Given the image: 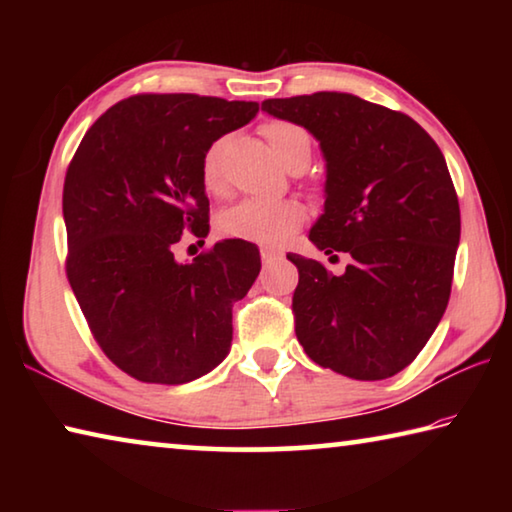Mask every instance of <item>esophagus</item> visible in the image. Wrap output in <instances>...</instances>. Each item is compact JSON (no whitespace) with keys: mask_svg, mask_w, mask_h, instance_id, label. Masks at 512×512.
<instances>
[{"mask_svg":"<svg viewBox=\"0 0 512 512\" xmlns=\"http://www.w3.org/2000/svg\"><path fill=\"white\" fill-rule=\"evenodd\" d=\"M280 259H282V253H275V250H268V248L262 250V262H264V266H271V264H275V262H280Z\"/></svg>","mask_w":512,"mask_h":512,"instance_id":"esophagus-1","label":"esophagus"}]
</instances>
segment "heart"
<instances>
[{
	"label": "heart",
	"mask_w": 512,
	"mask_h": 512,
	"mask_svg": "<svg viewBox=\"0 0 512 512\" xmlns=\"http://www.w3.org/2000/svg\"><path fill=\"white\" fill-rule=\"evenodd\" d=\"M264 135L284 167H307L311 158V140L305 128L291 124V121H268ZM219 153L221 142H214L203 158V185L210 194L223 192ZM302 221H305V207L298 201H291V198H284V201L248 198V201L223 210L216 225H219L221 235L230 239L275 246L282 244Z\"/></svg>",
	"instance_id": "1"
}]
</instances>
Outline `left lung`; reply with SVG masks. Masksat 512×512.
Segmentation results:
<instances>
[{
  "label": "left lung",
  "mask_w": 512,
  "mask_h": 512,
  "mask_svg": "<svg viewBox=\"0 0 512 512\" xmlns=\"http://www.w3.org/2000/svg\"><path fill=\"white\" fill-rule=\"evenodd\" d=\"M262 110L316 137L325 212L309 239L348 253L343 275L300 255L296 336L311 361L377 381L418 357L443 318L461 239V210L438 144L409 115L345 92L266 99Z\"/></svg>",
  "instance_id": "left-lung-1"
}]
</instances>
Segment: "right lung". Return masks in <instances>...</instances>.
I'll return each instance as SVG.
<instances>
[{"label": "right lung", "mask_w": 512, "mask_h": 512, "mask_svg": "<svg viewBox=\"0 0 512 512\" xmlns=\"http://www.w3.org/2000/svg\"><path fill=\"white\" fill-rule=\"evenodd\" d=\"M255 101L135 94L103 112L63 189L67 280L106 357L146 384H187L232 343V305L257 280L250 241L223 239L194 262L173 244L210 230L203 158L257 115Z\"/></svg>", "instance_id": "obj_1"}]
</instances>
